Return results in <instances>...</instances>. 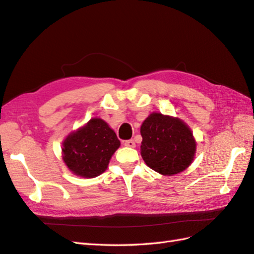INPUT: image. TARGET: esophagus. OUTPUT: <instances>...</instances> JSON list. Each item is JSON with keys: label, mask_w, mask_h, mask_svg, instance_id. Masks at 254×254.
<instances>
[{"label": "esophagus", "mask_w": 254, "mask_h": 254, "mask_svg": "<svg viewBox=\"0 0 254 254\" xmlns=\"http://www.w3.org/2000/svg\"><path fill=\"white\" fill-rule=\"evenodd\" d=\"M124 145H126L127 147H131V148H134L136 146L135 142H134L133 139H128V141H126V142H124Z\"/></svg>", "instance_id": "1"}]
</instances>
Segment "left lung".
Returning a JSON list of instances; mask_svg holds the SVG:
<instances>
[{
  "mask_svg": "<svg viewBox=\"0 0 254 254\" xmlns=\"http://www.w3.org/2000/svg\"><path fill=\"white\" fill-rule=\"evenodd\" d=\"M141 155L150 169L163 176L186 170L194 160L196 141L181 119L153 112L141 127Z\"/></svg>",
  "mask_w": 254,
  "mask_h": 254,
  "instance_id": "8db88e82",
  "label": "left lung"
}]
</instances>
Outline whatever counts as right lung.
I'll return each mask as SVG.
<instances>
[{"instance_id":"add662e5","label":"right lung","mask_w":254,"mask_h":254,"mask_svg":"<svg viewBox=\"0 0 254 254\" xmlns=\"http://www.w3.org/2000/svg\"><path fill=\"white\" fill-rule=\"evenodd\" d=\"M120 145L109 124L100 118H93L64 138L62 159L74 175L89 179L106 171Z\"/></svg>"}]
</instances>
